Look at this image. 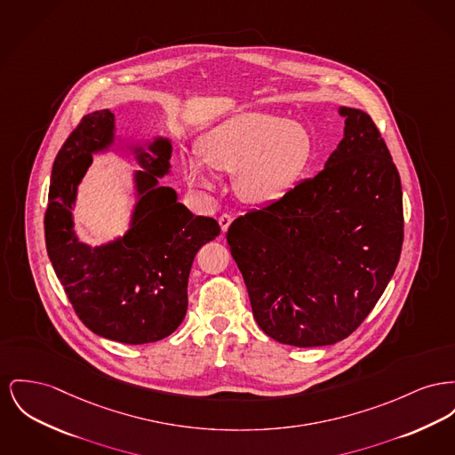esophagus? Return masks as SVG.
I'll list each match as a JSON object with an SVG mask.
<instances>
[{"instance_id": "1", "label": "esophagus", "mask_w": 455, "mask_h": 455, "mask_svg": "<svg viewBox=\"0 0 455 455\" xmlns=\"http://www.w3.org/2000/svg\"><path fill=\"white\" fill-rule=\"evenodd\" d=\"M218 223H220V227H221V232L225 234V232L228 230V227H230V223H232V216H230V214H221V216L218 218Z\"/></svg>"}]
</instances>
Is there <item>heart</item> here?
<instances>
[{
    "instance_id": "heart-1",
    "label": "heart",
    "mask_w": 455,
    "mask_h": 455,
    "mask_svg": "<svg viewBox=\"0 0 455 455\" xmlns=\"http://www.w3.org/2000/svg\"><path fill=\"white\" fill-rule=\"evenodd\" d=\"M197 156L184 160L188 184L212 190L210 168L235 173V188L251 204H273L285 199L304 179L315 144L309 131L294 120L265 111H242L216 125L201 139Z\"/></svg>"
}]
</instances>
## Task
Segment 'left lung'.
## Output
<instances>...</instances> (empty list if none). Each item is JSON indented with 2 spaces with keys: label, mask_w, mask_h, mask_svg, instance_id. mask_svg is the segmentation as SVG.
<instances>
[{
  "label": "left lung",
  "mask_w": 455,
  "mask_h": 455,
  "mask_svg": "<svg viewBox=\"0 0 455 455\" xmlns=\"http://www.w3.org/2000/svg\"><path fill=\"white\" fill-rule=\"evenodd\" d=\"M344 137L282 201L234 220L227 242L254 320L294 347L331 346L371 313L401 258L402 186L371 116L339 107Z\"/></svg>",
  "instance_id": "8db88e82"
}]
</instances>
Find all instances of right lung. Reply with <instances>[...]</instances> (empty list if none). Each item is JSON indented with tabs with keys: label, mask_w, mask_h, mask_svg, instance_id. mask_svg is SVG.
Wrapping results in <instances>:
<instances>
[{
	"label": "right lung",
	"mask_w": 455,
	"mask_h": 455,
	"mask_svg": "<svg viewBox=\"0 0 455 455\" xmlns=\"http://www.w3.org/2000/svg\"><path fill=\"white\" fill-rule=\"evenodd\" d=\"M118 148L135 156V206L124 236L101 246L78 241L71 208L92 154ZM172 140L129 142L115 115L82 118L53 163L44 235L50 261L82 323L96 335L140 346L172 335L188 313V282L197 251L220 234L213 218L194 216L172 188Z\"/></svg>",
	"instance_id": "obj_1"
}]
</instances>
